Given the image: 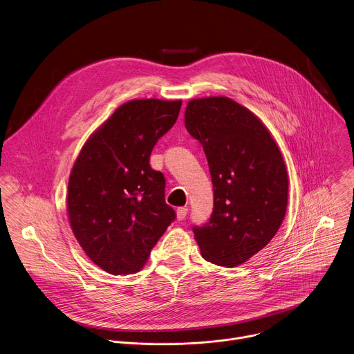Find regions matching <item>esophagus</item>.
<instances>
[{
	"instance_id": "34e87169",
	"label": "esophagus",
	"mask_w": 354,
	"mask_h": 354,
	"mask_svg": "<svg viewBox=\"0 0 354 354\" xmlns=\"http://www.w3.org/2000/svg\"><path fill=\"white\" fill-rule=\"evenodd\" d=\"M187 208L186 207H179L178 209H176V215H178V219L179 221H183L185 218H186V215H187Z\"/></svg>"
}]
</instances>
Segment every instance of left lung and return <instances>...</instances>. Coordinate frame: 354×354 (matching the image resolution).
I'll use <instances>...</instances> for the list:
<instances>
[{
  "label": "left lung",
  "mask_w": 354,
  "mask_h": 354,
  "mask_svg": "<svg viewBox=\"0 0 354 354\" xmlns=\"http://www.w3.org/2000/svg\"><path fill=\"white\" fill-rule=\"evenodd\" d=\"M187 132L207 157L214 208L193 225L201 256L236 267L263 250L278 232L288 205V175L278 146L259 118L227 97L192 100Z\"/></svg>",
  "instance_id": "left-lung-1"
}]
</instances>
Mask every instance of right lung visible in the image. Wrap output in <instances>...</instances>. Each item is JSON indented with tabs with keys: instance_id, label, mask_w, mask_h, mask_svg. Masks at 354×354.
Here are the masks:
<instances>
[{
	"instance_id": "obj_1",
	"label": "right lung",
	"mask_w": 354,
	"mask_h": 354,
	"mask_svg": "<svg viewBox=\"0 0 354 354\" xmlns=\"http://www.w3.org/2000/svg\"><path fill=\"white\" fill-rule=\"evenodd\" d=\"M182 101L133 100L118 108L83 146L68 183L72 230L88 259L112 275L147 261L175 209L150 156L176 122Z\"/></svg>"
}]
</instances>
